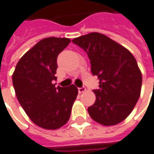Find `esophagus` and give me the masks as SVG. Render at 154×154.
I'll use <instances>...</instances> for the list:
<instances>
[{
	"mask_svg": "<svg viewBox=\"0 0 154 154\" xmlns=\"http://www.w3.org/2000/svg\"><path fill=\"white\" fill-rule=\"evenodd\" d=\"M78 89V93H83V92H85L86 91V88H85V87H81V88H77Z\"/></svg>",
	"mask_w": 154,
	"mask_h": 154,
	"instance_id": "esophagus-1",
	"label": "esophagus"
}]
</instances>
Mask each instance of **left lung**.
I'll return each instance as SVG.
<instances>
[{
	"mask_svg": "<svg viewBox=\"0 0 154 154\" xmlns=\"http://www.w3.org/2000/svg\"><path fill=\"white\" fill-rule=\"evenodd\" d=\"M87 53L91 72L100 79L94 89L95 102L88 108L100 125H114L125 120L140 97L142 77L130 51L105 35L93 32L72 40Z\"/></svg>",
	"mask_w": 154,
	"mask_h": 154,
	"instance_id": "8db88e82",
	"label": "left lung"
}]
</instances>
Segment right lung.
I'll return each mask as SVG.
<instances>
[{"label": "right lung", "mask_w": 154, "mask_h": 154, "mask_svg": "<svg viewBox=\"0 0 154 154\" xmlns=\"http://www.w3.org/2000/svg\"><path fill=\"white\" fill-rule=\"evenodd\" d=\"M71 40L48 37L41 40L18 62L13 75L19 102L31 121L46 130L66 124L77 95L75 85L55 88L57 58Z\"/></svg>", "instance_id": "right-lung-1"}]
</instances>
